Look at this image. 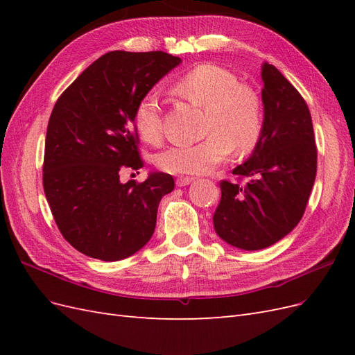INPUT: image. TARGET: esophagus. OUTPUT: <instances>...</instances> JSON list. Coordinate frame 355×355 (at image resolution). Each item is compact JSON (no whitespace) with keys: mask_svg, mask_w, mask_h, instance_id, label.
<instances>
[{"mask_svg":"<svg viewBox=\"0 0 355 355\" xmlns=\"http://www.w3.org/2000/svg\"><path fill=\"white\" fill-rule=\"evenodd\" d=\"M194 180H196V178H191V176H179L176 179V185L178 187H187V185L191 184V182H194Z\"/></svg>","mask_w":355,"mask_h":355,"instance_id":"obj_1","label":"esophagus"}]
</instances>
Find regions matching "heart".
I'll use <instances>...</instances> for the list:
<instances>
[{"label":"heart","instance_id":"heart-1","mask_svg":"<svg viewBox=\"0 0 355 355\" xmlns=\"http://www.w3.org/2000/svg\"><path fill=\"white\" fill-rule=\"evenodd\" d=\"M178 98L204 110L202 135L191 145H175L155 157V164L171 175H202L222 164L232 153L247 154L259 145L265 130L261 94L243 84L230 69L201 63L171 85ZM135 127L146 144L163 139V112L154 94L142 96L135 108Z\"/></svg>","mask_w":355,"mask_h":355}]
</instances>
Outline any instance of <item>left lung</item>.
I'll return each mask as SVG.
<instances>
[{
    "label": "left lung",
    "instance_id": "left-lung-1",
    "mask_svg": "<svg viewBox=\"0 0 355 355\" xmlns=\"http://www.w3.org/2000/svg\"><path fill=\"white\" fill-rule=\"evenodd\" d=\"M265 130L259 145L232 175L247 184L220 180L213 214L218 235L243 250L270 247L302 219L317 173L313 120L300 93L274 65L262 67Z\"/></svg>",
    "mask_w": 355,
    "mask_h": 355
}]
</instances>
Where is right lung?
Returning <instances> with one entry per match:
<instances>
[{
	"mask_svg": "<svg viewBox=\"0 0 355 355\" xmlns=\"http://www.w3.org/2000/svg\"><path fill=\"white\" fill-rule=\"evenodd\" d=\"M180 62L164 51H110L51 111L42 187L63 239L85 256L121 261L153 237L159 200L173 191V178L153 173L121 184L120 173L144 167L136 103Z\"/></svg>",
	"mask_w": 355,
	"mask_h": 355,
	"instance_id": "add662e5",
	"label": "right lung"
}]
</instances>
